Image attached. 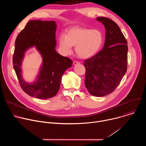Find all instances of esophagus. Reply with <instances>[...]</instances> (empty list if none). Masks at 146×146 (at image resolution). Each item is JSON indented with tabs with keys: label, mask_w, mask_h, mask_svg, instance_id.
Listing matches in <instances>:
<instances>
[{
	"label": "esophagus",
	"mask_w": 146,
	"mask_h": 146,
	"mask_svg": "<svg viewBox=\"0 0 146 146\" xmlns=\"http://www.w3.org/2000/svg\"><path fill=\"white\" fill-rule=\"evenodd\" d=\"M80 64V62H78V61H76V60H74L73 61V65H78Z\"/></svg>",
	"instance_id": "obj_1"
}]
</instances>
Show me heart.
<instances>
[{"instance_id": "heart-1", "label": "heart", "mask_w": 146, "mask_h": 146, "mask_svg": "<svg viewBox=\"0 0 146 146\" xmlns=\"http://www.w3.org/2000/svg\"><path fill=\"white\" fill-rule=\"evenodd\" d=\"M103 42L104 35L100 30L83 27H73L66 35L60 33L58 37L59 48L62 54H70L73 46H76V54L83 59L91 58L98 54Z\"/></svg>"}]
</instances>
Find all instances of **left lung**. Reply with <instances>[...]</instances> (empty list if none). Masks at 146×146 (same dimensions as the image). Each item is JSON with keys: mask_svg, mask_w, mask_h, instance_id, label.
I'll return each mask as SVG.
<instances>
[{"mask_svg": "<svg viewBox=\"0 0 146 146\" xmlns=\"http://www.w3.org/2000/svg\"><path fill=\"white\" fill-rule=\"evenodd\" d=\"M106 29L103 49L84 62L85 84L88 91L95 96L111 93L118 86L127 70L128 46L119 27L106 17H98Z\"/></svg>", "mask_w": 146, "mask_h": 146, "instance_id": "1", "label": "left lung"}]
</instances>
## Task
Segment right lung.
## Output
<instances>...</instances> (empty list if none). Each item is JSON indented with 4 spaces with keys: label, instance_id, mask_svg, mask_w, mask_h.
<instances>
[{
    "label": "right lung",
    "instance_id": "add662e5",
    "mask_svg": "<svg viewBox=\"0 0 146 146\" xmlns=\"http://www.w3.org/2000/svg\"><path fill=\"white\" fill-rule=\"evenodd\" d=\"M57 24L51 21L32 20L17 37L13 58V67L23 90L28 95L48 99L56 95L62 75L72 65L73 61L55 50ZM35 47L42 58L36 80L28 83L22 77L21 69L25 52Z\"/></svg>",
    "mask_w": 146,
    "mask_h": 146
}]
</instances>
